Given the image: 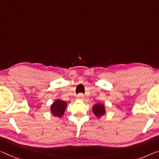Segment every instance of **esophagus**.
Wrapping results in <instances>:
<instances>
[{
  "label": "esophagus",
  "mask_w": 159,
  "mask_h": 159,
  "mask_svg": "<svg viewBox=\"0 0 159 159\" xmlns=\"http://www.w3.org/2000/svg\"><path fill=\"white\" fill-rule=\"evenodd\" d=\"M76 99L77 100H84V94H82V93H80V94H79V95H77Z\"/></svg>",
  "instance_id": "esophagus-1"
}]
</instances>
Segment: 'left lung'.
Returning a JSON list of instances; mask_svg holds the SVG:
<instances>
[{"instance_id":"left-lung-1","label":"left lung","mask_w":159,"mask_h":159,"mask_svg":"<svg viewBox=\"0 0 159 159\" xmlns=\"http://www.w3.org/2000/svg\"><path fill=\"white\" fill-rule=\"evenodd\" d=\"M93 112L97 117H100L105 114V108L104 105L101 103H97L93 106Z\"/></svg>"}]
</instances>
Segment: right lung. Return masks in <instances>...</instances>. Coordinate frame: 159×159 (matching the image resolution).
I'll use <instances>...</instances> for the list:
<instances>
[{
    "label": "right lung",
    "mask_w": 159,
    "mask_h": 159,
    "mask_svg": "<svg viewBox=\"0 0 159 159\" xmlns=\"http://www.w3.org/2000/svg\"><path fill=\"white\" fill-rule=\"evenodd\" d=\"M66 106L67 103L66 102L57 99L53 102V104L51 105V107H50V110H51L52 114L54 117L60 118L64 115Z\"/></svg>",
    "instance_id": "add662e5"
}]
</instances>
